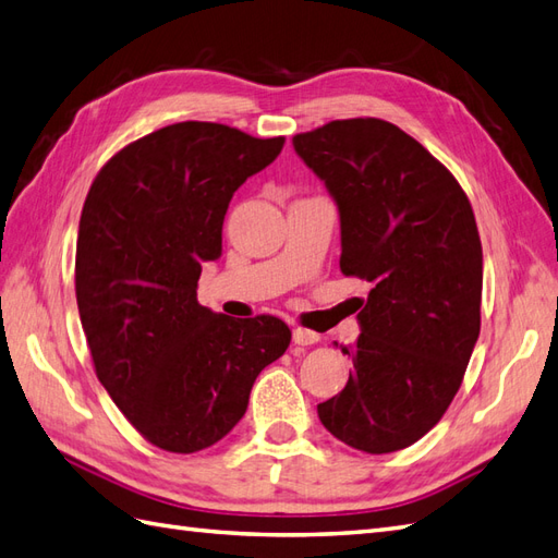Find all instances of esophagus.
Wrapping results in <instances>:
<instances>
[{
  "label": "esophagus",
  "mask_w": 558,
  "mask_h": 558,
  "mask_svg": "<svg viewBox=\"0 0 558 558\" xmlns=\"http://www.w3.org/2000/svg\"><path fill=\"white\" fill-rule=\"evenodd\" d=\"M317 341H319V333L310 331V329H301V326L293 329V343L295 345H315Z\"/></svg>",
  "instance_id": "34e87169"
}]
</instances>
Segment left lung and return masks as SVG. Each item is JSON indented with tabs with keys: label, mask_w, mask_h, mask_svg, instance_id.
Returning a JSON list of instances; mask_svg holds the SVG:
<instances>
[{
	"label": "left lung",
	"mask_w": 558,
	"mask_h": 558,
	"mask_svg": "<svg viewBox=\"0 0 558 558\" xmlns=\"http://www.w3.org/2000/svg\"><path fill=\"white\" fill-rule=\"evenodd\" d=\"M295 154L341 215V271L372 283L345 388L317 404L324 428L369 454L438 424L481 333L483 248L464 189L392 122L350 118L295 134Z\"/></svg>",
	"instance_id": "left-lung-1"
}]
</instances>
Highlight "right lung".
Returning a JSON list of instances; mask_svg holds the SVG:
<instances>
[{
  "label": "right lung",
  "mask_w": 558,
  "mask_h": 558,
  "mask_svg": "<svg viewBox=\"0 0 558 558\" xmlns=\"http://www.w3.org/2000/svg\"><path fill=\"white\" fill-rule=\"evenodd\" d=\"M283 142L174 122L128 144L89 186L75 251L80 322L101 386L160 450L222 440L257 374L291 343L277 317L234 319L196 301L201 265L222 255L229 201Z\"/></svg>",
  "instance_id": "right-lung-1"
}]
</instances>
